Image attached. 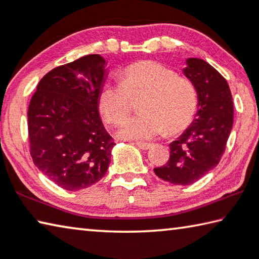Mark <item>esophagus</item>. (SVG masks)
<instances>
[{
  "mask_svg": "<svg viewBox=\"0 0 259 259\" xmlns=\"http://www.w3.org/2000/svg\"><path fill=\"white\" fill-rule=\"evenodd\" d=\"M136 145H137V146L140 148V150H150L153 144H150V143H143V142H137V143H136Z\"/></svg>",
  "mask_w": 259,
  "mask_h": 259,
  "instance_id": "34e87169",
  "label": "esophagus"
}]
</instances>
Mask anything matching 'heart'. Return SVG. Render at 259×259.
Segmentation results:
<instances>
[{
	"label": "heart",
	"instance_id": "1",
	"mask_svg": "<svg viewBox=\"0 0 259 259\" xmlns=\"http://www.w3.org/2000/svg\"><path fill=\"white\" fill-rule=\"evenodd\" d=\"M143 98L139 114L124 122L119 136L148 140L164 133L178 134L187 128L198 108L195 87L186 77L157 61L131 64L121 73V83H105L98 95L104 120L119 125L131 112L133 99Z\"/></svg>",
	"mask_w": 259,
	"mask_h": 259
}]
</instances>
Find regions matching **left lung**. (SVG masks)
<instances>
[{
    "label": "left lung",
    "instance_id": "obj_1",
    "mask_svg": "<svg viewBox=\"0 0 259 259\" xmlns=\"http://www.w3.org/2000/svg\"><path fill=\"white\" fill-rule=\"evenodd\" d=\"M183 69L198 94L196 119L170 144V157L154 168L159 178L175 185H191L216 166L224 154L233 125L230 87L207 61L188 58Z\"/></svg>",
    "mask_w": 259,
    "mask_h": 259
}]
</instances>
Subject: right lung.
<instances>
[{
	"label": "right lung",
	"mask_w": 259,
	"mask_h": 259,
	"mask_svg": "<svg viewBox=\"0 0 259 259\" xmlns=\"http://www.w3.org/2000/svg\"><path fill=\"white\" fill-rule=\"evenodd\" d=\"M106 61L88 55L47 73L28 107L30 156L40 171L66 191L94 185L106 174L113 138L98 111Z\"/></svg>",
	"instance_id": "obj_1"
}]
</instances>
